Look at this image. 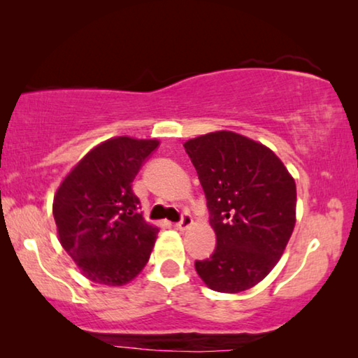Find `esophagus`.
I'll return each mask as SVG.
<instances>
[{
	"label": "esophagus",
	"mask_w": 358,
	"mask_h": 358,
	"mask_svg": "<svg viewBox=\"0 0 358 358\" xmlns=\"http://www.w3.org/2000/svg\"><path fill=\"white\" fill-rule=\"evenodd\" d=\"M190 224H192V217H190L189 213H182V217L178 223H176V228L180 229V231H184V229H187Z\"/></svg>",
	"instance_id": "34e87169"
}]
</instances>
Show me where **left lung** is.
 <instances>
[{"mask_svg": "<svg viewBox=\"0 0 358 358\" xmlns=\"http://www.w3.org/2000/svg\"><path fill=\"white\" fill-rule=\"evenodd\" d=\"M207 199L217 246L195 261L215 292L238 293L262 280L282 257L295 227L296 185L275 153L233 131L184 143Z\"/></svg>", "mask_w": 358, "mask_h": 358, "instance_id": "left-lung-1", "label": "left lung"}]
</instances>
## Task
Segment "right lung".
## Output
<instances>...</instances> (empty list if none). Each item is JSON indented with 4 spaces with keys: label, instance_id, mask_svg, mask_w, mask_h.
<instances>
[{
    "label": "right lung",
    "instance_id": "1",
    "mask_svg": "<svg viewBox=\"0 0 358 358\" xmlns=\"http://www.w3.org/2000/svg\"><path fill=\"white\" fill-rule=\"evenodd\" d=\"M156 140L117 136L92 148L66 176L53 199L58 236L83 275L124 285L148 262L158 228L138 213L131 182Z\"/></svg>",
    "mask_w": 358,
    "mask_h": 358
}]
</instances>
